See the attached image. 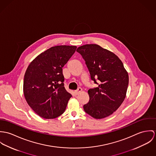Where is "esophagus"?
<instances>
[{
    "mask_svg": "<svg viewBox=\"0 0 156 156\" xmlns=\"http://www.w3.org/2000/svg\"><path fill=\"white\" fill-rule=\"evenodd\" d=\"M82 90H83V89H82L81 87H79L76 90H75V91H74V93H75V94L76 95H78L80 92L82 91Z\"/></svg>",
    "mask_w": 156,
    "mask_h": 156,
    "instance_id": "esophagus-1",
    "label": "esophagus"
}]
</instances>
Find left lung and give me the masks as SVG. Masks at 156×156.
<instances>
[{
  "mask_svg": "<svg viewBox=\"0 0 156 156\" xmlns=\"http://www.w3.org/2000/svg\"><path fill=\"white\" fill-rule=\"evenodd\" d=\"M76 51L86 61L91 79L98 87L88 90L90 100L83 108L87 114L102 119L115 112L123 102L129 84V75L119 57L96 44L79 47Z\"/></svg>",
  "mask_w": 156,
  "mask_h": 156,
  "instance_id": "1",
  "label": "left lung"
}]
</instances>
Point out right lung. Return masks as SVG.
Listing matches in <instances>:
<instances>
[{
	"label": "right lung",
	"instance_id": "right-lung-1",
	"mask_svg": "<svg viewBox=\"0 0 156 156\" xmlns=\"http://www.w3.org/2000/svg\"><path fill=\"white\" fill-rule=\"evenodd\" d=\"M76 46L57 45L41 53L24 74L23 93L26 102L39 116L58 117L72 97L64 87L62 68L75 52Z\"/></svg>",
	"mask_w": 156,
	"mask_h": 156
}]
</instances>
